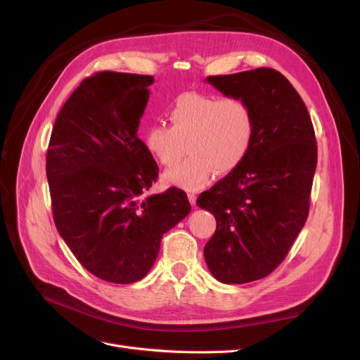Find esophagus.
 Wrapping results in <instances>:
<instances>
[{
    "label": "esophagus",
    "instance_id": "34e87169",
    "mask_svg": "<svg viewBox=\"0 0 360 360\" xmlns=\"http://www.w3.org/2000/svg\"><path fill=\"white\" fill-rule=\"evenodd\" d=\"M188 198H189V202L192 205L197 204V195H195V193H188Z\"/></svg>",
    "mask_w": 360,
    "mask_h": 360
}]
</instances>
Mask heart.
Instances as JSON below:
<instances>
[{
    "instance_id": "heart-1",
    "label": "heart",
    "mask_w": 360,
    "mask_h": 360,
    "mask_svg": "<svg viewBox=\"0 0 360 360\" xmlns=\"http://www.w3.org/2000/svg\"><path fill=\"white\" fill-rule=\"evenodd\" d=\"M169 123L151 124L143 134L147 153L162 167H173L187 146L190 158L165 172L163 180L198 191L213 172L228 174L246 159L254 139L252 110L242 97H217L197 91L177 96L167 108Z\"/></svg>"
}]
</instances>
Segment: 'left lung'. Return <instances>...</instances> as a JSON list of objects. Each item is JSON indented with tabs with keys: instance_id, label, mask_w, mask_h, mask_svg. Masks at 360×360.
<instances>
[{
	"instance_id": "obj_1",
	"label": "left lung",
	"mask_w": 360,
	"mask_h": 360,
	"mask_svg": "<svg viewBox=\"0 0 360 360\" xmlns=\"http://www.w3.org/2000/svg\"><path fill=\"white\" fill-rule=\"evenodd\" d=\"M205 81L225 96L242 97L254 115L246 159L197 200L216 219L204 246L212 275L224 284H246L282 263L307 222L317 143L302 97L278 70L259 68Z\"/></svg>"
}]
</instances>
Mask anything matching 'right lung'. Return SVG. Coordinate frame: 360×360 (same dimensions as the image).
Segmentation results:
<instances>
[{
  "mask_svg": "<svg viewBox=\"0 0 360 360\" xmlns=\"http://www.w3.org/2000/svg\"><path fill=\"white\" fill-rule=\"evenodd\" d=\"M155 78L99 72L61 108L46 153L53 222L79 263L114 284L143 279L162 236L191 212L186 192L144 197L156 160L136 135Z\"/></svg>",
  "mask_w": 360,
  "mask_h": 360,
  "instance_id": "right-lung-1",
  "label": "right lung"
}]
</instances>
